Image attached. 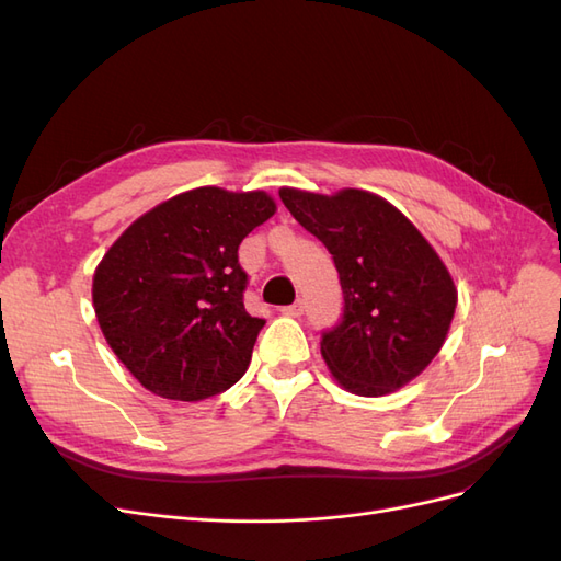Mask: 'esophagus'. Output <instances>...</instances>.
Segmentation results:
<instances>
[{"instance_id": "esophagus-1", "label": "esophagus", "mask_w": 561, "mask_h": 561, "mask_svg": "<svg viewBox=\"0 0 561 561\" xmlns=\"http://www.w3.org/2000/svg\"><path fill=\"white\" fill-rule=\"evenodd\" d=\"M285 316H290V318H299L301 313H304V301L301 299H297L295 304H290V307H285V309H280Z\"/></svg>"}]
</instances>
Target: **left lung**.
I'll list each match as a JSON object with an SVG mask.
<instances>
[{"label":"left lung","instance_id":"left-lung-1","mask_svg":"<svg viewBox=\"0 0 561 561\" xmlns=\"http://www.w3.org/2000/svg\"><path fill=\"white\" fill-rule=\"evenodd\" d=\"M278 194L339 271L344 316L320 342L332 377L363 398L416 379L443 348L456 309L454 280L433 245L377 194L290 186Z\"/></svg>","mask_w":561,"mask_h":561}]
</instances>
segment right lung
Here are the masks:
<instances>
[{"label": "right lung", "mask_w": 561, "mask_h": 561, "mask_svg": "<svg viewBox=\"0 0 561 561\" xmlns=\"http://www.w3.org/2000/svg\"><path fill=\"white\" fill-rule=\"evenodd\" d=\"M274 213L266 192L198 186L135 219L105 252L98 325L154 396L206 400L245 375L264 320L243 307L239 245Z\"/></svg>", "instance_id": "right-lung-1"}]
</instances>
